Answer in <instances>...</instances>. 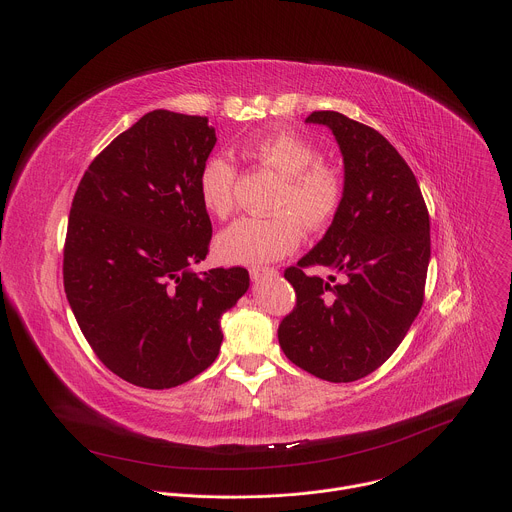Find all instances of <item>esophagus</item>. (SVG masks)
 <instances>
[{
    "mask_svg": "<svg viewBox=\"0 0 512 512\" xmlns=\"http://www.w3.org/2000/svg\"><path fill=\"white\" fill-rule=\"evenodd\" d=\"M249 273H251V279H253V281H261V279H265V277L277 275V271H275L273 267H253Z\"/></svg>",
    "mask_w": 512,
    "mask_h": 512,
    "instance_id": "obj_1",
    "label": "esophagus"
}]
</instances>
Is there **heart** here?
I'll use <instances>...</instances> for the list:
<instances>
[{"label": "heart", "mask_w": 512, "mask_h": 512, "mask_svg": "<svg viewBox=\"0 0 512 512\" xmlns=\"http://www.w3.org/2000/svg\"><path fill=\"white\" fill-rule=\"evenodd\" d=\"M247 160L275 170L283 178L273 216H243L214 241L216 255L231 265H263L294 251L302 227L324 229L338 210L342 186L336 174L320 164L310 143L289 131H273L241 145ZM237 170L225 156H210L198 174V196L206 212L223 218L233 210Z\"/></svg>", "instance_id": "obj_1"}]
</instances>
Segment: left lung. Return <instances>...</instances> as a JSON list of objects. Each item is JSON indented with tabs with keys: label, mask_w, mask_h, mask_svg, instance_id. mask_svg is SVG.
I'll return each instance as SVG.
<instances>
[{
	"label": "left lung",
	"mask_w": 512,
	"mask_h": 512,
	"mask_svg": "<svg viewBox=\"0 0 512 512\" xmlns=\"http://www.w3.org/2000/svg\"><path fill=\"white\" fill-rule=\"evenodd\" d=\"M306 123L334 133L344 190L322 241L283 273L298 304L277 338L300 369L350 383L381 367L421 310L429 214L411 168L379 131L336 111H314ZM314 264L333 275L308 276Z\"/></svg>",
	"instance_id": "left-lung-1"
}]
</instances>
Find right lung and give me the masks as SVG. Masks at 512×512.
<instances>
[{
	"label": "right lung",
	"instance_id": "1",
	"mask_svg": "<svg viewBox=\"0 0 512 512\" xmlns=\"http://www.w3.org/2000/svg\"><path fill=\"white\" fill-rule=\"evenodd\" d=\"M214 143L206 117L150 111L91 162L72 198L68 304L105 367L143 389L208 369L223 314L249 289L243 267L192 271L212 237L198 174Z\"/></svg>",
	"mask_w": 512,
	"mask_h": 512
}]
</instances>
